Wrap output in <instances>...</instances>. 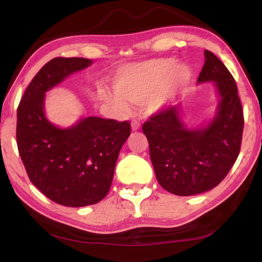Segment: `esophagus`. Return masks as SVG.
<instances>
[{
	"label": "esophagus",
	"instance_id": "1",
	"mask_svg": "<svg viewBox=\"0 0 262 262\" xmlns=\"http://www.w3.org/2000/svg\"><path fill=\"white\" fill-rule=\"evenodd\" d=\"M141 127V123L139 120H133L132 122V130H139Z\"/></svg>",
	"mask_w": 262,
	"mask_h": 262
}]
</instances>
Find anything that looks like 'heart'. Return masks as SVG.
<instances>
[{
  "instance_id": "obj_1",
  "label": "heart",
  "mask_w": 262,
  "mask_h": 262,
  "mask_svg": "<svg viewBox=\"0 0 262 262\" xmlns=\"http://www.w3.org/2000/svg\"><path fill=\"white\" fill-rule=\"evenodd\" d=\"M172 64V59H154L128 66L114 78V89L119 95L104 96L121 110L128 107L126 100L141 104L147 99L150 111L162 108L170 103L190 78L187 66Z\"/></svg>"
}]
</instances>
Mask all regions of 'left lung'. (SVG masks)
Returning <instances> with one entry per match:
<instances>
[{
    "label": "left lung",
    "instance_id": "obj_1",
    "mask_svg": "<svg viewBox=\"0 0 262 262\" xmlns=\"http://www.w3.org/2000/svg\"><path fill=\"white\" fill-rule=\"evenodd\" d=\"M198 82H214L220 96L217 112L206 127L188 129L180 106H168L143 123L150 159L159 185L180 196L216 187L241 151L244 114L234 78L219 57L205 51Z\"/></svg>",
    "mask_w": 262,
    "mask_h": 262
}]
</instances>
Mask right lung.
I'll use <instances>...</instances> for the list:
<instances>
[{"label":"right lung","mask_w":262,"mask_h":262,"mask_svg":"<svg viewBox=\"0 0 262 262\" xmlns=\"http://www.w3.org/2000/svg\"><path fill=\"white\" fill-rule=\"evenodd\" d=\"M92 63L83 57H55L29 84L17 110V147L26 173L48 199L66 207L95 205L107 195L130 123L88 117L70 128L47 120L45 94Z\"/></svg>","instance_id":"add662e5"}]
</instances>
